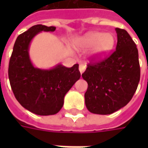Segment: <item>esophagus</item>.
I'll return each mask as SVG.
<instances>
[{
  "instance_id": "1",
  "label": "esophagus",
  "mask_w": 148,
  "mask_h": 148,
  "mask_svg": "<svg viewBox=\"0 0 148 148\" xmlns=\"http://www.w3.org/2000/svg\"><path fill=\"white\" fill-rule=\"evenodd\" d=\"M85 71H86V65H84V64L79 65V71H80L81 74H82Z\"/></svg>"
}]
</instances>
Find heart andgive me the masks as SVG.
Instances as JSON below:
<instances>
[{"instance_id":"obj_1","label":"heart","mask_w":148,"mask_h":148,"mask_svg":"<svg viewBox=\"0 0 148 148\" xmlns=\"http://www.w3.org/2000/svg\"><path fill=\"white\" fill-rule=\"evenodd\" d=\"M114 46V38L112 34L91 32L85 35L77 42V47L82 50L93 48L92 55L102 58L111 51Z\"/></svg>"}]
</instances>
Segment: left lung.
I'll list each match as a JSON object with an SVG mask.
<instances>
[{"instance_id": "1", "label": "left lung", "mask_w": 148, "mask_h": 148, "mask_svg": "<svg viewBox=\"0 0 148 148\" xmlns=\"http://www.w3.org/2000/svg\"><path fill=\"white\" fill-rule=\"evenodd\" d=\"M114 51L101 61L90 63L82 76L88 83L85 93L87 109L108 115L123 108L132 98L140 78L136 45L127 31L116 27Z\"/></svg>"}]
</instances>
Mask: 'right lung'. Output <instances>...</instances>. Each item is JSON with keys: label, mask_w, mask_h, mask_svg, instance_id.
I'll use <instances>...</instances> for the list:
<instances>
[{"label": "right lung", "mask_w": 148, "mask_h": 148, "mask_svg": "<svg viewBox=\"0 0 148 148\" xmlns=\"http://www.w3.org/2000/svg\"><path fill=\"white\" fill-rule=\"evenodd\" d=\"M55 27L34 25L21 34L15 42L8 65V78L12 92L24 109L39 116L56 114L64 97L81 77L78 64L66 67L58 64L50 70L35 67L29 56V47L41 32H55Z\"/></svg>", "instance_id": "right-lung-1"}]
</instances>
